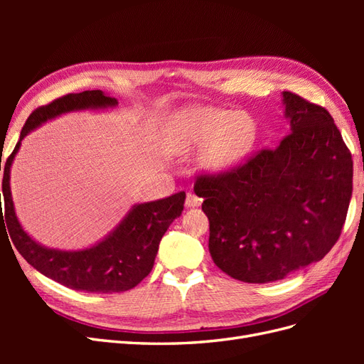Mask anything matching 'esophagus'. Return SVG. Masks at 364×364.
Here are the masks:
<instances>
[{"mask_svg":"<svg viewBox=\"0 0 364 364\" xmlns=\"http://www.w3.org/2000/svg\"><path fill=\"white\" fill-rule=\"evenodd\" d=\"M202 199L199 196H196L194 193H188L186 194V199H185V206L186 208H196V206H200Z\"/></svg>","mask_w":364,"mask_h":364,"instance_id":"obj_1","label":"esophagus"}]
</instances>
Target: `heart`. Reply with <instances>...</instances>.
Wrapping results in <instances>:
<instances>
[{"mask_svg":"<svg viewBox=\"0 0 364 364\" xmlns=\"http://www.w3.org/2000/svg\"><path fill=\"white\" fill-rule=\"evenodd\" d=\"M257 134L255 119L246 112L194 106L174 117L170 142L179 153L206 147L203 167L223 171L249 155L255 147Z\"/></svg>","mask_w":364,"mask_h":364,"instance_id":"b5f03b06","label":"heart"}]
</instances>
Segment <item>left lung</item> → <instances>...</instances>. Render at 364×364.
<instances>
[{"label":"left lung","mask_w":364,"mask_h":364,"mask_svg":"<svg viewBox=\"0 0 364 364\" xmlns=\"http://www.w3.org/2000/svg\"><path fill=\"white\" fill-rule=\"evenodd\" d=\"M290 134L246 162L197 176L209 253L230 278L266 284L321 261L343 229L352 155L325 107L284 91Z\"/></svg>","instance_id":"1"}]
</instances>
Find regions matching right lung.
<instances>
[{
    "mask_svg": "<svg viewBox=\"0 0 364 364\" xmlns=\"http://www.w3.org/2000/svg\"><path fill=\"white\" fill-rule=\"evenodd\" d=\"M115 105V98L95 90L67 94L38 107L27 118L18 144L3 168L4 214L3 208H0V223L6 220L10 238L30 266L47 278L77 291L119 293L134 289L144 279L155 264L159 241L165 230L183 211L185 193L181 191L165 199L135 205L114 232L90 249L56 250L41 246L21 228L10 193V167L23 138L47 119L80 109H103Z\"/></svg>",
    "mask_w": 364,
    "mask_h": 364,
    "instance_id": "obj_1",
    "label": "right lung"
}]
</instances>
